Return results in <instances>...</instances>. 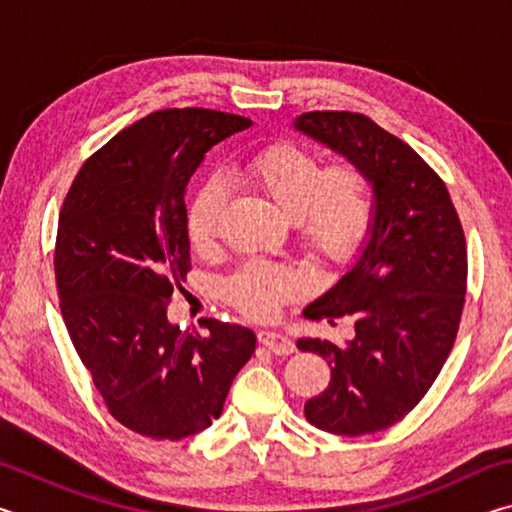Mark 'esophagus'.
<instances>
[{
    "instance_id": "obj_1",
    "label": "esophagus",
    "mask_w": 512,
    "mask_h": 512,
    "mask_svg": "<svg viewBox=\"0 0 512 512\" xmlns=\"http://www.w3.org/2000/svg\"><path fill=\"white\" fill-rule=\"evenodd\" d=\"M257 341L262 343L266 350L280 354V357H287V354L296 350V345H293L289 336H284L280 332H266V329H262V332L257 334Z\"/></svg>"
}]
</instances>
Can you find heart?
Returning <instances> with one entry per match:
<instances>
[{
    "mask_svg": "<svg viewBox=\"0 0 512 512\" xmlns=\"http://www.w3.org/2000/svg\"><path fill=\"white\" fill-rule=\"evenodd\" d=\"M246 183L268 198L293 225L296 239L318 264H343L354 257L372 221V183L352 160L323 167V160L296 144H275L241 169ZM225 189L207 180L187 210V235L198 253L219 244ZM305 280L293 268L248 262L225 280V296L248 318H271L298 296Z\"/></svg>",
    "mask_w": 512,
    "mask_h": 512,
    "instance_id": "b5f03b06",
    "label": "heart"
}]
</instances>
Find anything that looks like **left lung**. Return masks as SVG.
Segmentation results:
<instances>
[{"mask_svg": "<svg viewBox=\"0 0 512 512\" xmlns=\"http://www.w3.org/2000/svg\"><path fill=\"white\" fill-rule=\"evenodd\" d=\"M293 128L361 164L372 183V221L359 257L302 311L332 325L352 316L354 336L345 345L298 341L332 366L329 386L307 400L305 418L329 433L363 436L400 422L452 352L465 302V235L438 173L370 117L316 110Z\"/></svg>", "mask_w": 512, "mask_h": 512, "instance_id": "left-lung-1", "label": "left lung"}]
</instances>
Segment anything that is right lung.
I'll list each match as a JSON object with an SVG mask.
<instances>
[{
  "label": "right lung",
  "instance_id": "right-lung-1",
  "mask_svg": "<svg viewBox=\"0 0 512 512\" xmlns=\"http://www.w3.org/2000/svg\"><path fill=\"white\" fill-rule=\"evenodd\" d=\"M253 121L205 108L135 121L76 173L60 210L56 284L63 320L112 418L155 440L207 429L255 352L248 327L169 323L189 271L185 192L205 153Z\"/></svg>",
  "mask_w": 512,
  "mask_h": 512
}]
</instances>
